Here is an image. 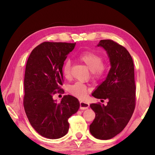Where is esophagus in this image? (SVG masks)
Listing matches in <instances>:
<instances>
[{
	"mask_svg": "<svg viewBox=\"0 0 155 155\" xmlns=\"http://www.w3.org/2000/svg\"><path fill=\"white\" fill-rule=\"evenodd\" d=\"M89 107V104L85 101H80V109L86 110Z\"/></svg>",
	"mask_w": 155,
	"mask_h": 155,
	"instance_id": "obj_1",
	"label": "esophagus"
}]
</instances>
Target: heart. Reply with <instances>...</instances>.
<instances>
[{
  "mask_svg": "<svg viewBox=\"0 0 155 155\" xmlns=\"http://www.w3.org/2000/svg\"><path fill=\"white\" fill-rule=\"evenodd\" d=\"M79 60L85 64L91 70L94 77L98 78L104 72V60L98 55L91 51H87L81 54L78 58ZM70 69H71V62L69 59L64 62L63 67V76L66 78L70 77ZM87 87L81 83H76L71 85L69 88V92L72 95L76 96L80 99H83L87 96Z\"/></svg>",
  "mask_w": 155,
  "mask_h": 155,
  "instance_id": "obj_1",
  "label": "heart"
}]
</instances>
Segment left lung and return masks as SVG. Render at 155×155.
<instances>
[{
	"label": "left lung",
	"instance_id": "obj_1",
	"mask_svg": "<svg viewBox=\"0 0 155 155\" xmlns=\"http://www.w3.org/2000/svg\"><path fill=\"white\" fill-rule=\"evenodd\" d=\"M107 52L110 69L105 79L92 93L97 99H108L107 105L92 104L95 118L90 125L93 137L108 140L121 132L134 110L136 87L132 57L124 46L112 40H101L96 46Z\"/></svg>",
	"mask_w": 155,
	"mask_h": 155
}]
</instances>
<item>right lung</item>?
<instances>
[{"label": "right lung", "mask_w": 155, "mask_h": 155, "mask_svg": "<svg viewBox=\"0 0 155 155\" xmlns=\"http://www.w3.org/2000/svg\"><path fill=\"white\" fill-rule=\"evenodd\" d=\"M75 43L45 42L35 47L28 59L24 80V107L30 124L49 139L60 138L69 129L68 119L79 110L76 97L64 96L54 100L63 81V67Z\"/></svg>", "instance_id": "obj_1"}]
</instances>
